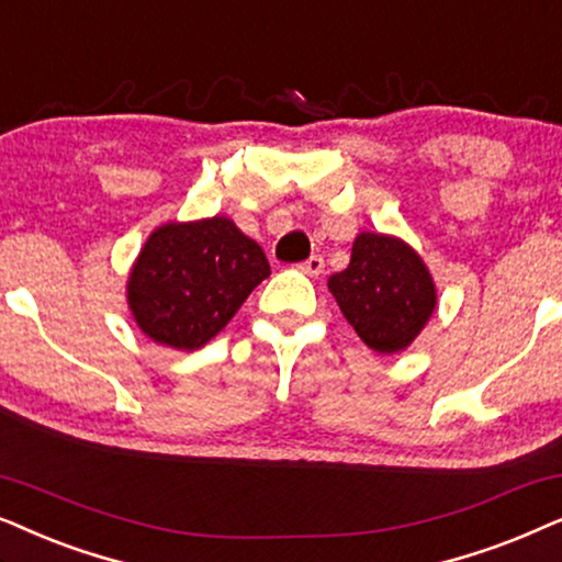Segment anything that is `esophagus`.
Returning <instances> with one entry per match:
<instances>
[{
	"mask_svg": "<svg viewBox=\"0 0 562 562\" xmlns=\"http://www.w3.org/2000/svg\"><path fill=\"white\" fill-rule=\"evenodd\" d=\"M297 269H301V272L308 274V277H318L321 272H324V257L313 254V257L301 261V265H297Z\"/></svg>",
	"mask_w": 562,
	"mask_h": 562,
	"instance_id": "1",
	"label": "esophagus"
}]
</instances>
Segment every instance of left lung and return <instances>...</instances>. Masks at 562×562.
<instances>
[{"instance_id": "obj_1", "label": "left lung", "mask_w": 562, "mask_h": 562, "mask_svg": "<svg viewBox=\"0 0 562 562\" xmlns=\"http://www.w3.org/2000/svg\"><path fill=\"white\" fill-rule=\"evenodd\" d=\"M328 290L359 339L378 355L406 349L437 308L424 259L387 234H359L349 267L328 277Z\"/></svg>"}]
</instances>
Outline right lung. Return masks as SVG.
<instances>
[{
    "label": "right lung",
    "mask_w": 562,
    "mask_h": 562,
    "mask_svg": "<svg viewBox=\"0 0 562 562\" xmlns=\"http://www.w3.org/2000/svg\"><path fill=\"white\" fill-rule=\"evenodd\" d=\"M265 277L261 246L226 215L164 223L131 269L128 308L148 339L192 351L226 328Z\"/></svg>",
    "instance_id": "right-lung-1"
}]
</instances>
